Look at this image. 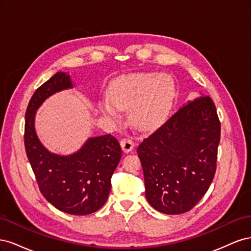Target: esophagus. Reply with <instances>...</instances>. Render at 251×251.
Returning a JSON list of instances; mask_svg holds the SVG:
<instances>
[{
    "label": "esophagus",
    "instance_id": "1",
    "mask_svg": "<svg viewBox=\"0 0 251 251\" xmlns=\"http://www.w3.org/2000/svg\"><path fill=\"white\" fill-rule=\"evenodd\" d=\"M120 146H121V149H123L124 151H126V153H128V151H131L133 149H134V141L130 138H124L121 139L120 141Z\"/></svg>",
    "mask_w": 251,
    "mask_h": 251
}]
</instances>
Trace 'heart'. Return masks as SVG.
Masks as SVG:
<instances>
[{
	"mask_svg": "<svg viewBox=\"0 0 251 251\" xmlns=\"http://www.w3.org/2000/svg\"><path fill=\"white\" fill-rule=\"evenodd\" d=\"M175 83L166 74L137 72L120 76L108 90V100L100 104L103 114L116 117L114 109L130 110L132 123L143 130L159 125L172 107Z\"/></svg>",
	"mask_w": 251,
	"mask_h": 251,
	"instance_id": "b5f03b06",
	"label": "heart"
}]
</instances>
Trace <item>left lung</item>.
I'll return each mask as SVG.
<instances>
[{
  "mask_svg": "<svg viewBox=\"0 0 251 251\" xmlns=\"http://www.w3.org/2000/svg\"><path fill=\"white\" fill-rule=\"evenodd\" d=\"M221 125L214 101L181 107L137 149L146 197L156 210L180 215L198 203L215 177Z\"/></svg>",
  "mask_w": 251,
  "mask_h": 251,
  "instance_id": "left-lung-1",
  "label": "left lung"
}]
</instances>
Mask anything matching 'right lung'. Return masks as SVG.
Wrapping results in <instances>:
<instances>
[{
  "label": "right lung",
  "mask_w": 251,
  "mask_h": 251,
  "mask_svg": "<svg viewBox=\"0 0 251 251\" xmlns=\"http://www.w3.org/2000/svg\"><path fill=\"white\" fill-rule=\"evenodd\" d=\"M74 87L70 75L57 72L37 89L25 118V149L40 191L55 208L75 216L100 209L108 199L111 178L121 158V148L111 134L89 138L71 155H58L44 147L35 132V114L43 102Z\"/></svg>",
  "instance_id": "1"
}]
</instances>
